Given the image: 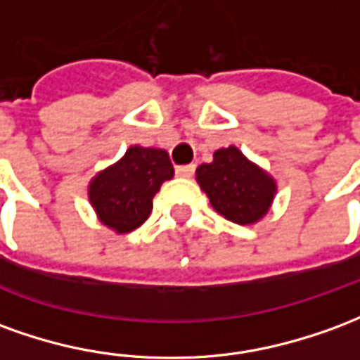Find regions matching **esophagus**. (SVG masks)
I'll return each instance as SVG.
<instances>
[{"instance_id": "1", "label": "esophagus", "mask_w": 360, "mask_h": 360, "mask_svg": "<svg viewBox=\"0 0 360 360\" xmlns=\"http://www.w3.org/2000/svg\"><path fill=\"white\" fill-rule=\"evenodd\" d=\"M175 173H177L179 177H191V175L195 173V165H193V163H188V165H177V167H175Z\"/></svg>"}]
</instances>
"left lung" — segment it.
Here are the masks:
<instances>
[{
    "mask_svg": "<svg viewBox=\"0 0 360 360\" xmlns=\"http://www.w3.org/2000/svg\"><path fill=\"white\" fill-rule=\"evenodd\" d=\"M197 181L216 212L236 224L257 222L275 195V181L233 146L218 150L212 163L198 165Z\"/></svg>",
    "mask_w": 360,
    "mask_h": 360,
    "instance_id": "1",
    "label": "left lung"
}]
</instances>
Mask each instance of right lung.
<instances>
[{
	"mask_svg": "<svg viewBox=\"0 0 360 360\" xmlns=\"http://www.w3.org/2000/svg\"><path fill=\"white\" fill-rule=\"evenodd\" d=\"M173 177L165 150L132 146L119 163L93 179L89 200L105 226L132 232L152 212V200L163 181Z\"/></svg>",
	"mask_w": 360,
	"mask_h": 360,
	"instance_id": "add662e5",
	"label": "right lung"
}]
</instances>
